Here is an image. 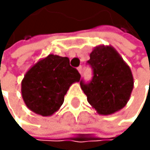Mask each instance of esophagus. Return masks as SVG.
I'll return each instance as SVG.
<instances>
[{"label": "esophagus", "mask_w": 150, "mask_h": 150, "mask_svg": "<svg viewBox=\"0 0 150 150\" xmlns=\"http://www.w3.org/2000/svg\"><path fill=\"white\" fill-rule=\"evenodd\" d=\"M77 70H78L79 74H81V73H82V67H79L77 68Z\"/></svg>", "instance_id": "34e87169"}]
</instances>
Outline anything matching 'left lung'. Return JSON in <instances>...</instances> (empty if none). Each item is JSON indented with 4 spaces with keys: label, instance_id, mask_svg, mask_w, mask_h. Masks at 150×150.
Returning a JSON list of instances; mask_svg holds the SVG:
<instances>
[{
    "label": "left lung",
    "instance_id": "left-lung-1",
    "mask_svg": "<svg viewBox=\"0 0 150 150\" xmlns=\"http://www.w3.org/2000/svg\"><path fill=\"white\" fill-rule=\"evenodd\" d=\"M87 63L93 69V76L89 83L80 81V85L88 103L101 115L122 110L134 86L128 64L111 45L95 47Z\"/></svg>",
    "mask_w": 150,
    "mask_h": 150
}]
</instances>
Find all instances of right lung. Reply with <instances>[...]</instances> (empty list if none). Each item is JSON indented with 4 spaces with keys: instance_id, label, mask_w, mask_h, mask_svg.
Listing matches in <instances>:
<instances>
[{
    "instance_id": "1",
    "label": "right lung",
    "mask_w": 150,
    "mask_h": 150,
    "mask_svg": "<svg viewBox=\"0 0 150 150\" xmlns=\"http://www.w3.org/2000/svg\"><path fill=\"white\" fill-rule=\"evenodd\" d=\"M80 74L70 66L69 58L49 54L27 71L21 81L26 106L36 114L48 117L64 103L70 86L80 81Z\"/></svg>"
}]
</instances>
